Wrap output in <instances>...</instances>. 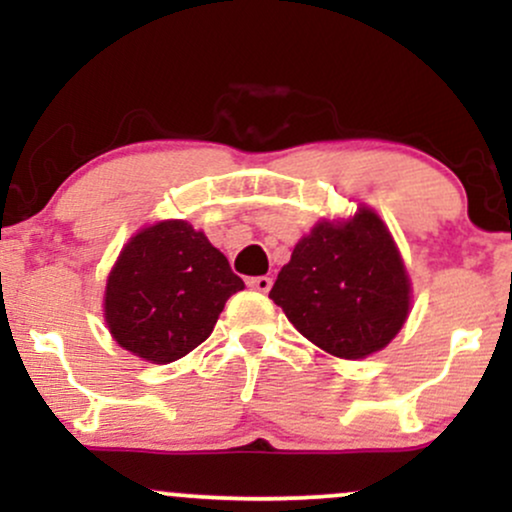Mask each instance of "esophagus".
Instances as JSON below:
<instances>
[{
	"instance_id": "34e87169",
	"label": "esophagus",
	"mask_w": 512,
	"mask_h": 512,
	"mask_svg": "<svg viewBox=\"0 0 512 512\" xmlns=\"http://www.w3.org/2000/svg\"><path fill=\"white\" fill-rule=\"evenodd\" d=\"M248 286L260 293H267L272 289V279H269V276H252V279H248Z\"/></svg>"
}]
</instances>
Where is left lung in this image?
I'll list each match as a JSON object with an SVG mask.
<instances>
[{
    "mask_svg": "<svg viewBox=\"0 0 512 512\" xmlns=\"http://www.w3.org/2000/svg\"><path fill=\"white\" fill-rule=\"evenodd\" d=\"M269 298L327 354L366 358L385 349L409 315L411 286L390 231L373 209L320 221L298 240Z\"/></svg>",
    "mask_w": 512,
    "mask_h": 512,
    "instance_id": "left-lung-1",
    "label": "left lung"
}]
</instances>
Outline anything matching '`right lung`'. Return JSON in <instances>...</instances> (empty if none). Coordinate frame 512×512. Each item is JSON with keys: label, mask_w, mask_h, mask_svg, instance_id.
<instances>
[{"label": "right lung", "mask_w": 512, "mask_h": 512, "mask_svg": "<svg viewBox=\"0 0 512 512\" xmlns=\"http://www.w3.org/2000/svg\"><path fill=\"white\" fill-rule=\"evenodd\" d=\"M245 284L187 221L142 228L117 257L105 286V322L122 349L151 363L190 354Z\"/></svg>", "instance_id": "obj_1"}]
</instances>
